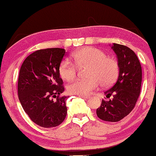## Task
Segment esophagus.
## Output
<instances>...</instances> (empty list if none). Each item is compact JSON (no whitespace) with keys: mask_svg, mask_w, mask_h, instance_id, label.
Instances as JSON below:
<instances>
[{"mask_svg":"<svg viewBox=\"0 0 156 156\" xmlns=\"http://www.w3.org/2000/svg\"><path fill=\"white\" fill-rule=\"evenodd\" d=\"M79 97H80V98H83V99H88V98H90V97H89V96L80 95V94H79Z\"/></svg>","mask_w":156,"mask_h":156,"instance_id":"obj_1","label":"esophagus"}]
</instances>
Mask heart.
Returning <instances> with one entry per match:
<instances>
[{
    "label": "heart",
    "mask_w": 156,
    "mask_h": 156,
    "mask_svg": "<svg viewBox=\"0 0 156 156\" xmlns=\"http://www.w3.org/2000/svg\"><path fill=\"white\" fill-rule=\"evenodd\" d=\"M72 62L66 58L62 61L58 67L60 76L68 82L76 77L78 67L89 66L88 79L77 80L68 87L69 92L80 95H88L100 87H108L116 80L119 73L118 61L106 54L99 48L86 46L72 54Z\"/></svg>",
    "instance_id": "heart-1"
}]
</instances>
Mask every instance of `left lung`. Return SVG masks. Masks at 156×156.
<instances>
[{
  "label": "left lung",
  "mask_w": 156,
  "mask_h": 156,
  "mask_svg": "<svg viewBox=\"0 0 156 156\" xmlns=\"http://www.w3.org/2000/svg\"><path fill=\"white\" fill-rule=\"evenodd\" d=\"M117 54L119 76L114 85L105 92L109 101L102 100L97 115L101 120L118 122L135 108L139 98L142 82V68L135 52L126 46L113 44Z\"/></svg>",
  "instance_id": "8db88e82"
}]
</instances>
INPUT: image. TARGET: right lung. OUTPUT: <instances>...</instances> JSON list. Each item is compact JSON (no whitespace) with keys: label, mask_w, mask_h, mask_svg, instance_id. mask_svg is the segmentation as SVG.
Here are the masks:
<instances>
[{"label":"right lung","mask_w":156,"mask_h":156,"mask_svg":"<svg viewBox=\"0 0 156 156\" xmlns=\"http://www.w3.org/2000/svg\"><path fill=\"white\" fill-rule=\"evenodd\" d=\"M65 52L60 48L34 51L19 72L18 94L22 108L34 123L46 128L59 125L67 113V97L61 95L64 87L58 72Z\"/></svg>","instance_id":"add662e5"}]
</instances>
